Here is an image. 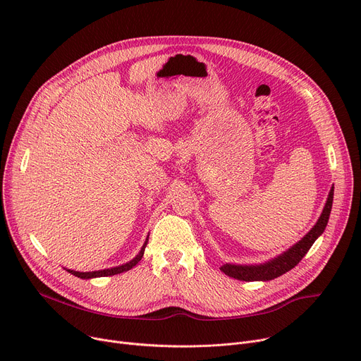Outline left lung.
<instances>
[{
	"mask_svg": "<svg viewBox=\"0 0 361 361\" xmlns=\"http://www.w3.org/2000/svg\"><path fill=\"white\" fill-rule=\"evenodd\" d=\"M334 202V187H331L326 203L324 206L317 222L313 225V228L302 237L300 241H297L288 250L281 253L279 256L259 264H235V263H225L221 267V271L231 278H235L238 281H271L275 279L286 272L291 271L294 267H297L298 262L306 256V253L310 250L313 243L325 231L331 209Z\"/></svg>",
	"mask_w": 361,
	"mask_h": 361,
	"instance_id": "obj_1",
	"label": "left lung"
}]
</instances>
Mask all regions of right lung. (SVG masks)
<instances>
[{"instance_id": "obj_1", "label": "right lung", "mask_w": 361, "mask_h": 361, "mask_svg": "<svg viewBox=\"0 0 361 361\" xmlns=\"http://www.w3.org/2000/svg\"><path fill=\"white\" fill-rule=\"evenodd\" d=\"M149 235L146 237V241L143 243L140 252L136 255V257H133L130 262L124 263V264H118V267H114V268H108V269H101V271H92V272H79V271H73V269H66L67 272H70L71 275L82 278V279H92V278H101V276H112V275H117L121 272H127L130 271L133 267H136V264L142 260L145 249H146V244H147Z\"/></svg>"}]
</instances>
